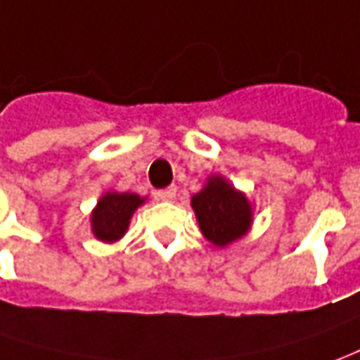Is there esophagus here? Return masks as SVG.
<instances>
[{
  "label": "esophagus",
  "instance_id": "34e87169",
  "mask_svg": "<svg viewBox=\"0 0 360 360\" xmlns=\"http://www.w3.org/2000/svg\"><path fill=\"white\" fill-rule=\"evenodd\" d=\"M155 198L158 202H172L176 198V188L170 186V188H165V190H158V192H155Z\"/></svg>",
  "mask_w": 360,
  "mask_h": 360
}]
</instances>
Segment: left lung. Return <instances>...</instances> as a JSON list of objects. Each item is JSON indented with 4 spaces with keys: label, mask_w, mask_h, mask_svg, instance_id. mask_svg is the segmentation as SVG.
<instances>
[{
    "label": "left lung",
    "mask_w": 360,
    "mask_h": 360,
    "mask_svg": "<svg viewBox=\"0 0 360 360\" xmlns=\"http://www.w3.org/2000/svg\"><path fill=\"white\" fill-rule=\"evenodd\" d=\"M190 205L202 235L219 249L229 247L251 231L252 204L225 176H207L204 188L192 195Z\"/></svg>",
    "instance_id": "8db88e82"
}]
</instances>
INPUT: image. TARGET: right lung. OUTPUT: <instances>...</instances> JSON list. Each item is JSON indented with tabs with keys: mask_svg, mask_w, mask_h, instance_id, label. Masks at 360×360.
<instances>
[{
	"mask_svg": "<svg viewBox=\"0 0 360 360\" xmlns=\"http://www.w3.org/2000/svg\"><path fill=\"white\" fill-rule=\"evenodd\" d=\"M145 202L147 198L131 192H105L91 210L90 225L94 237L101 243H117L123 239L133 213Z\"/></svg>",
	"mask_w": 360,
	"mask_h": 360,
	"instance_id": "1",
	"label": "right lung"
}]
</instances>
